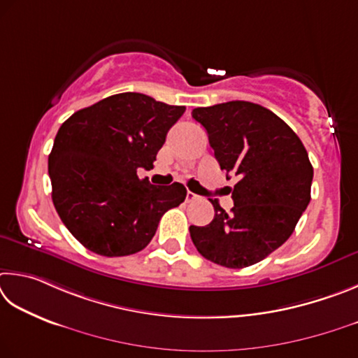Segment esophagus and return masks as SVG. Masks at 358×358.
Returning <instances> with one entry per match:
<instances>
[{"instance_id":"obj_1","label":"esophagus","mask_w":358,"mask_h":358,"mask_svg":"<svg viewBox=\"0 0 358 358\" xmlns=\"http://www.w3.org/2000/svg\"><path fill=\"white\" fill-rule=\"evenodd\" d=\"M196 198H198V195H195L193 192H187V196H185L187 201H193V199H196Z\"/></svg>"}]
</instances>
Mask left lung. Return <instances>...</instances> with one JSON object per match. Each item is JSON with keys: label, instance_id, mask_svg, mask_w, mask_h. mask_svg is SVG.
<instances>
[{"label": "left lung", "instance_id": "left-lung-1", "mask_svg": "<svg viewBox=\"0 0 358 358\" xmlns=\"http://www.w3.org/2000/svg\"><path fill=\"white\" fill-rule=\"evenodd\" d=\"M209 135L220 168L239 178L231 212L217 199L214 220L190 227L206 259L229 268L253 266L289 239L311 199L313 166L289 125L275 113L245 100L192 111Z\"/></svg>", "mask_w": 358, "mask_h": 358}]
</instances>
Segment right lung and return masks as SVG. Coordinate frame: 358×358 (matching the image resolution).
<instances>
[{"mask_svg": "<svg viewBox=\"0 0 358 358\" xmlns=\"http://www.w3.org/2000/svg\"><path fill=\"white\" fill-rule=\"evenodd\" d=\"M185 106L140 92L115 94L78 110L61 125L48 155L52 199L81 245L108 256L141 252L162 215L184 203L182 184L152 185L150 169Z\"/></svg>", "mask_w": 358, "mask_h": 358, "instance_id": "1", "label": "right lung"}]
</instances>
